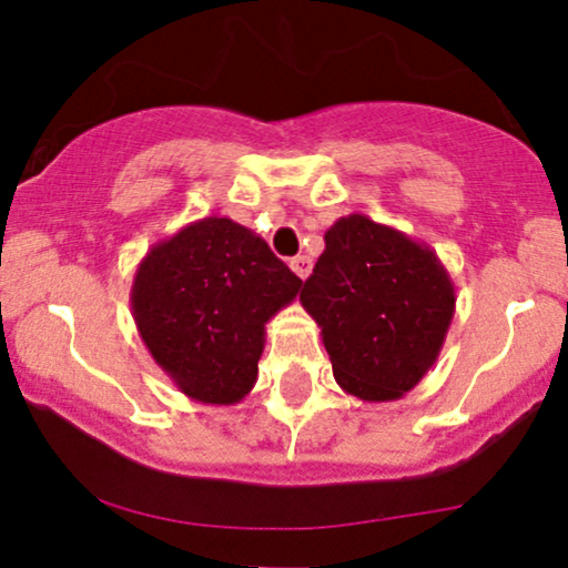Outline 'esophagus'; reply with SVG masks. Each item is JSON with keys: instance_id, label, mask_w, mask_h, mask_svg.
Instances as JSON below:
<instances>
[{"instance_id": "1", "label": "esophagus", "mask_w": 568, "mask_h": 568, "mask_svg": "<svg viewBox=\"0 0 568 568\" xmlns=\"http://www.w3.org/2000/svg\"><path fill=\"white\" fill-rule=\"evenodd\" d=\"M291 270L296 272L301 280H306L308 275H312V260H308V256H293Z\"/></svg>"}]
</instances>
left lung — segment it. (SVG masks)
Here are the masks:
<instances>
[{"instance_id":"1","label":"left lung","mask_w":568,"mask_h":568,"mask_svg":"<svg viewBox=\"0 0 568 568\" xmlns=\"http://www.w3.org/2000/svg\"><path fill=\"white\" fill-rule=\"evenodd\" d=\"M455 301L434 248L361 213L324 233V252L301 291L335 382L363 403L399 399L430 372Z\"/></svg>"}]
</instances>
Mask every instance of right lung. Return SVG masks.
I'll return each instance as SVG.
<instances>
[{
  "label": "right lung",
  "mask_w": 568,
  "mask_h": 568,
  "mask_svg": "<svg viewBox=\"0 0 568 568\" xmlns=\"http://www.w3.org/2000/svg\"><path fill=\"white\" fill-rule=\"evenodd\" d=\"M304 280L231 217H202L142 256L132 316L158 366L202 405H236L256 384L264 324Z\"/></svg>",
  "instance_id": "obj_1"
}]
</instances>
